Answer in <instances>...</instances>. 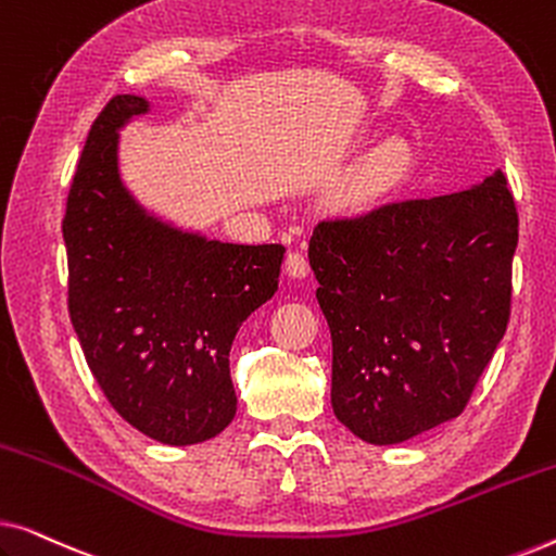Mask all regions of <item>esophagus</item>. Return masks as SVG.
I'll return each mask as SVG.
<instances>
[{
	"label": "esophagus",
	"mask_w": 556,
	"mask_h": 556,
	"mask_svg": "<svg viewBox=\"0 0 556 556\" xmlns=\"http://www.w3.org/2000/svg\"><path fill=\"white\" fill-rule=\"evenodd\" d=\"M308 261L303 253H288L286 255V273L291 278H306L308 276Z\"/></svg>",
	"instance_id": "obj_1"
}]
</instances>
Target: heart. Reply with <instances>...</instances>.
<instances>
[{
	"label": "heart",
	"mask_w": 556,
	"mask_h": 556,
	"mask_svg": "<svg viewBox=\"0 0 556 556\" xmlns=\"http://www.w3.org/2000/svg\"><path fill=\"white\" fill-rule=\"evenodd\" d=\"M407 154L400 141H384L356 166V172L349 179L344 189V200L349 204H367L390 189L405 169Z\"/></svg>",
	"instance_id": "b5f03b06"
}]
</instances>
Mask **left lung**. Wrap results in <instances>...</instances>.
I'll use <instances>...</instances> for the list:
<instances>
[{"mask_svg":"<svg viewBox=\"0 0 556 556\" xmlns=\"http://www.w3.org/2000/svg\"><path fill=\"white\" fill-rule=\"evenodd\" d=\"M516 242L501 172L316 225L308 261L331 329V405L356 438L394 445L466 409L511 316Z\"/></svg>","mask_w":556,"mask_h":556,"instance_id":"obj_1","label":"left lung"}]
</instances>
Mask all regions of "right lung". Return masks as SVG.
<instances>
[{
  "label": "right lung",
  "instance_id": "obj_1",
  "mask_svg": "<svg viewBox=\"0 0 556 556\" xmlns=\"http://www.w3.org/2000/svg\"><path fill=\"white\" fill-rule=\"evenodd\" d=\"M147 111L139 96H113L90 126L63 217L67 311L111 407L159 443L192 445L232 422V339L278 291L286 248L147 215L118 177V128Z\"/></svg>",
  "mask_w": 556,
  "mask_h": 556
}]
</instances>
